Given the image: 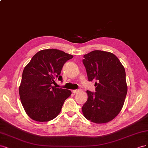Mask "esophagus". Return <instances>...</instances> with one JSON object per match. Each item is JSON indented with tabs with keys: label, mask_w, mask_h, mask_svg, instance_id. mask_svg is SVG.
<instances>
[{
	"label": "esophagus",
	"mask_w": 148,
	"mask_h": 148,
	"mask_svg": "<svg viewBox=\"0 0 148 148\" xmlns=\"http://www.w3.org/2000/svg\"><path fill=\"white\" fill-rule=\"evenodd\" d=\"M79 92V90H73V93H77Z\"/></svg>",
	"instance_id": "obj_1"
}]
</instances>
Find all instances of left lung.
<instances>
[{"mask_svg":"<svg viewBox=\"0 0 148 148\" xmlns=\"http://www.w3.org/2000/svg\"><path fill=\"white\" fill-rule=\"evenodd\" d=\"M84 57L88 80L95 82L96 92L87 91L83 114L92 122L107 123L118 115L124 104L127 93L124 67L110 52L94 50Z\"/></svg>","mask_w":148,"mask_h":148,"instance_id":"1","label":"left lung"}]
</instances>
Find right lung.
Returning <instances> with one entry per match:
<instances>
[{
    "instance_id": "right-lung-1",
    "label": "right lung",
    "mask_w": 148,
    "mask_h": 148,
    "mask_svg": "<svg viewBox=\"0 0 148 148\" xmlns=\"http://www.w3.org/2000/svg\"><path fill=\"white\" fill-rule=\"evenodd\" d=\"M73 56L57 49L42 50L33 56L23 70L19 94L25 111L32 120L48 122L61 112L71 90L56 88L55 80L64 64Z\"/></svg>"
}]
</instances>
